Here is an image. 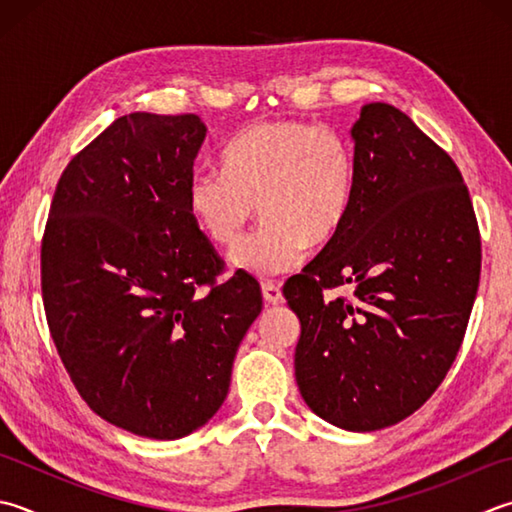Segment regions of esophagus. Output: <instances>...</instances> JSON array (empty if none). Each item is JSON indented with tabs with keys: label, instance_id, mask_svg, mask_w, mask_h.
<instances>
[{
	"label": "esophagus",
	"instance_id": "esophagus-1",
	"mask_svg": "<svg viewBox=\"0 0 512 512\" xmlns=\"http://www.w3.org/2000/svg\"><path fill=\"white\" fill-rule=\"evenodd\" d=\"M262 295H264V302L268 306H277L284 302V295H282V288H279L277 284L273 282H264L262 284Z\"/></svg>",
	"mask_w": 512,
	"mask_h": 512
}]
</instances>
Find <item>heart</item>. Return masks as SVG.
Segmentation results:
<instances>
[{"label": "heart", "mask_w": 512, "mask_h": 512, "mask_svg": "<svg viewBox=\"0 0 512 512\" xmlns=\"http://www.w3.org/2000/svg\"><path fill=\"white\" fill-rule=\"evenodd\" d=\"M224 170H195L188 210L219 246H235L250 219L264 224L233 253L257 277L284 275L304 262L308 246L330 242L355 199V153L326 124L302 119L259 122L222 150Z\"/></svg>", "instance_id": "heart-1"}]
</instances>
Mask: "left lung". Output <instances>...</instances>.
Wrapping results in <instances>:
<instances>
[{
    "instance_id": "obj_1",
    "label": "left lung",
    "mask_w": 512,
    "mask_h": 512,
    "mask_svg": "<svg viewBox=\"0 0 512 512\" xmlns=\"http://www.w3.org/2000/svg\"><path fill=\"white\" fill-rule=\"evenodd\" d=\"M355 199L284 297L299 393L337 428L402 422L444 382L475 304L482 239L462 173L413 119L366 104L350 128ZM348 285L350 298L324 289Z\"/></svg>"
}]
</instances>
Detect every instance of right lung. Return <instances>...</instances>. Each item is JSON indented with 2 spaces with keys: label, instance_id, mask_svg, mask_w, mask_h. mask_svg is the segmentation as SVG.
<instances>
[{
  "label": "right lung",
  "instance_id": "right-lung-1",
  "mask_svg": "<svg viewBox=\"0 0 512 512\" xmlns=\"http://www.w3.org/2000/svg\"><path fill=\"white\" fill-rule=\"evenodd\" d=\"M208 128L130 113L59 177L42 242L50 335L79 395L128 433L179 439L224 404L237 348L262 313L253 277L222 259L188 210Z\"/></svg>",
  "mask_w": 512,
  "mask_h": 512
}]
</instances>
